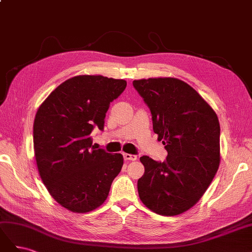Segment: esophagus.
Returning <instances> with one entry per match:
<instances>
[{
  "mask_svg": "<svg viewBox=\"0 0 252 252\" xmlns=\"http://www.w3.org/2000/svg\"><path fill=\"white\" fill-rule=\"evenodd\" d=\"M124 158L126 159V161H136V158H138V157L134 156V155L124 154Z\"/></svg>",
  "mask_w": 252,
  "mask_h": 252,
  "instance_id": "1",
  "label": "esophagus"
}]
</instances>
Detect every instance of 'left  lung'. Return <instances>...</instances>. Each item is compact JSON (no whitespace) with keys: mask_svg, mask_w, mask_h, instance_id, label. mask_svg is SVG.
I'll return each mask as SVG.
<instances>
[{"mask_svg":"<svg viewBox=\"0 0 252 252\" xmlns=\"http://www.w3.org/2000/svg\"><path fill=\"white\" fill-rule=\"evenodd\" d=\"M148 105L154 131L168 152L166 161L147 156L138 181L139 196L148 209L172 217L200 201L219 169L220 123L216 111L184 81L149 78L133 81Z\"/></svg>","mask_w":252,"mask_h":252,"instance_id":"left-lung-1","label":"left lung"}]
</instances>
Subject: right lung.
<instances>
[{"mask_svg": "<svg viewBox=\"0 0 252 252\" xmlns=\"http://www.w3.org/2000/svg\"><path fill=\"white\" fill-rule=\"evenodd\" d=\"M125 80L77 75L45 98L33 122V149L40 177L50 195L75 213L96 209L124 164L121 154L94 149L90 133L103 130L110 103L126 88Z\"/></svg>", "mask_w": 252, "mask_h": 252, "instance_id": "obj_1", "label": "right lung"}]
</instances>
